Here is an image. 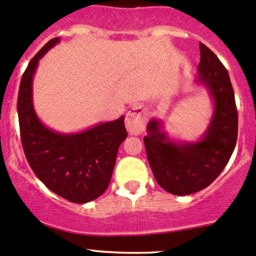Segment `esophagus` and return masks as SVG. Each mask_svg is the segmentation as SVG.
<instances>
[{
    "mask_svg": "<svg viewBox=\"0 0 256 256\" xmlns=\"http://www.w3.org/2000/svg\"><path fill=\"white\" fill-rule=\"evenodd\" d=\"M146 120V116L139 110H129L126 117V127L132 136H138L144 132Z\"/></svg>",
    "mask_w": 256,
    "mask_h": 256,
    "instance_id": "34e87169",
    "label": "esophagus"
}]
</instances>
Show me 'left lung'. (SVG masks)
<instances>
[{"label": "left lung", "mask_w": 256, "mask_h": 256, "mask_svg": "<svg viewBox=\"0 0 256 256\" xmlns=\"http://www.w3.org/2000/svg\"><path fill=\"white\" fill-rule=\"evenodd\" d=\"M200 52L194 82L207 90L213 104L204 133L194 142L175 139L168 136L164 120L152 118L144 136L155 180L176 196L210 186L230 159L238 136V112L228 71L204 44L200 43Z\"/></svg>", "instance_id": "8db88e82"}]
</instances>
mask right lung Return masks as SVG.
Segmentation results:
<instances>
[{"label":"right lung","mask_w":256,"mask_h":256,"mask_svg":"<svg viewBox=\"0 0 256 256\" xmlns=\"http://www.w3.org/2000/svg\"><path fill=\"white\" fill-rule=\"evenodd\" d=\"M59 42L49 40L22 76L17 101L20 139L28 164L50 191L74 204H86L108 187L118 148L128 133L124 116L76 133H60L39 120L33 104L34 74L39 60Z\"/></svg>","instance_id":"1"}]
</instances>
